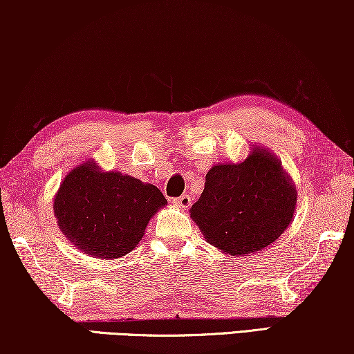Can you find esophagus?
Returning a JSON list of instances; mask_svg holds the SVG:
<instances>
[{"label": "esophagus", "instance_id": "esophagus-1", "mask_svg": "<svg viewBox=\"0 0 354 354\" xmlns=\"http://www.w3.org/2000/svg\"><path fill=\"white\" fill-rule=\"evenodd\" d=\"M172 203L178 207H188L192 205V198L187 195V193H183L182 196H177V198H172Z\"/></svg>", "mask_w": 354, "mask_h": 354}]
</instances>
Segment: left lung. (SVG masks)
Instances as JSON below:
<instances>
[{"label":"left lung","instance_id":"1","mask_svg":"<svg viewBox=\"0 0 354 354\" xmlns=\"http://www.w3.org/2000/svg\"><path fill=\"white\" fill-rule=\"evenodd\" d=\"M297 190L269 151L254 148L240 164H217L190 216L205 239L227 254L258 253L293 219Z\"/></svg>","mask_w":354,"mask_h":354}]
</instances>
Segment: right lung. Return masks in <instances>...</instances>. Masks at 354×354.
Wrapping results in <instances>:
<instances>
[{
  "label": "right lung",
  "mask_w": 354,
  "mask_h": 354,
  "mask_svg": "<svg viewBox=\"0 0 354 354\" xmlns=\"http://www.w3.org/2000/svg\"><path fill=\"white\" fill-rule=\"evenodd\" d=\"M166 205L151 183L85 162L61 183L55 214L62 234L84 253L114 259L138 245L148 221Z\"/></svg>",
  "instance_id": "add662e5"
}]
</instances>
